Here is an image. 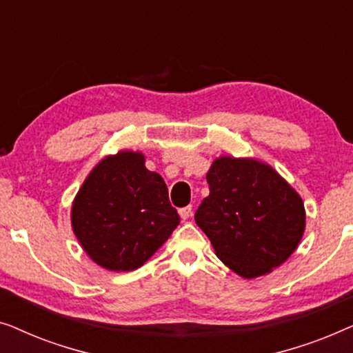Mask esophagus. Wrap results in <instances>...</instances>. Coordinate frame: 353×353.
Returning a JSON list of instances; mask_svg holds the SVG:
<instances>
[{"mask_svg": "<svg viewBox=\"0 0 353 353\" xmlns=\"http://www.w3.org/2000/svg\"><path fill=\"white\" fill-rule=\"evenodd\" d=\"M178 214H180V216H181L183 220H188V219H190V216L192 215V207H191V205L183 207V209L178 210Z\"/></svg>", "mask_w": 353, "mask_h": 353, "instance_id": "1", "label": "esophagus"}]
</instances>
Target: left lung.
I'll return each mask as SVG.
<instances>
[{
    "instance_id": "8db88e82",
    "label": "left lung",
    "mask_w": 353,
    "mask_h": 353,
    "mask_svg": "<svg viewBox=\"0 0 353 353\" xmlns=\"http://www.w3.org/2000/svg\"><path fill=\"white\" fill-rule=\"evenodd\" d=\"M210 194L194 220L216 257L243 278H257L286 262L305 230L297 191L268 163L219 157L207 172Z\"/></svg>"
}]
</instances>
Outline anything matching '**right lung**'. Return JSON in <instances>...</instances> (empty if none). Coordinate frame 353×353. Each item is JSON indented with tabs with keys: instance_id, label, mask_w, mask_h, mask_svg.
I'll list each match as a JSON object with an SVG mask.
<instances>
[{
	"instance_id": "add662e5",
	"label": "right lung",
	"mask_w": 353,
	"mask_h": 353,
	"mask_svg": "<svg viewBox=\"0 0 353 353\" xmlns=\"http://www.w3.org/2000/svg\"><path fill=\"white\" fill-rule=\"evenodd\" d=\"M70 219L85 252L110 272L141 267L180 223L163 178L133 151L104 157L90 172Z\"/></svg>"
}]
</instances>
